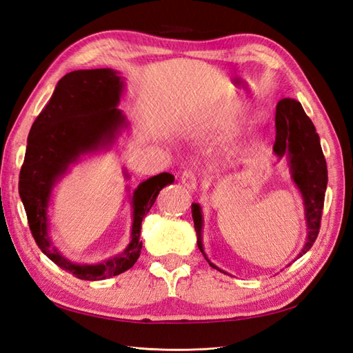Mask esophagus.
<instances>
[{"instance_id": "esophagus-1", "label": "esophagus", "mask_w": 353, "mask_h": 353, "mask_svg": "<svg viewBox=\"0 0 353 353\" xmlns=\"http://www.w3.org/2000/svg\"><path fill=\"white\" fill-rule=\"evenodd\" d=\"M181 183L188 190V191H196L197 190V178L193 170H185L181 176Z\"/></svg>"}]
</instances>
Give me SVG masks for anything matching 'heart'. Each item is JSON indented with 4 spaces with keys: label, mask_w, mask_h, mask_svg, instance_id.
<instances>
[{
    "label": "heart",
    "mask_w": 353,
    "mask_h": 353,
    "mask_svg": "<svg viewBox=\"0 0 353 353\" xmlns=\"http://www.w3.org/2000/svg\"><path fill=\"white\" fill-rule=\"evenodd\" d=\"M201 123H203L201 121H199V122H194V123H193V128H197V126H200Z\"/></svg>",
    "instance_id": "heart-1"
}]
</instances>
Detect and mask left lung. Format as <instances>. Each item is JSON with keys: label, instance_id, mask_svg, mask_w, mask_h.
<instances>
[{"label": "left lung", "instance_id": "obj_1", "mask_svg": "<svg viewBox=\"0 0 353 353\" xmlns=\"http://www.w3.org/2000/svg\"><path fill=\"white\" fill-rule=\"evenodd\" d=\"M275 143L274 154L279 160L285 159L288 172L293 184L302 196L305 221H306V240L297 258L303 256L315 243L321 222L324 197L327 190V163L323 154L321 143L315 131L312 121L306 116L302 104L294 99H283L275 109ZM191 213L194 219V230L197 234V245L209 262L212 268L227 274L215 263H212L203 245V210L199 203L191 205ZM294 259V261H296Z\"/></svg>", "mask_w": 353, "mask_h": 353}]
</instances>
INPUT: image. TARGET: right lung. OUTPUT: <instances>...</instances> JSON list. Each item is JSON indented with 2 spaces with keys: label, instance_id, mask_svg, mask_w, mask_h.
Segmentation results:
<instances>
[{
  "label": "right lung",
  "instance_id": "1",
  "mask_svg": "<svg viewBox=\"0 0 353 353\" xmlns=\"http://www.w3.org/2000/svg\"><path fill=\"white\" fill-rule=\"evenodd\" d=\"M125 91V79L113 69L74 70L63 77L48 104L32 125L25 162L19 176V194L28 215L29 228L38 248L63 271L79 280L112 279L130 268L143 249L141 222L163 187L172 184L170 174L143 181L130 194L132 208L131 237L126 248L99 263L73 262L51 240L48 209L52 191L72 165L82 159L109 152L128 130L125 113L117 108ZM123 176L128 179L126 168ZM130 191V188L126 187Z\"/></svg>",
  "mask_w": 353,
  "mask_h": 353
}]
</instances>
